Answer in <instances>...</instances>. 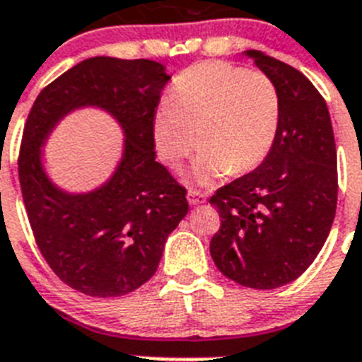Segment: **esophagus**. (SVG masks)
<instances>
[{"instance_id":"34e87169","label":"esophagus","mask_w":362,"mask_h":362,"mask_svg":"<svg viewBox=\"0 0 362 362\" xmlns=\"http://www.w3.org/2000/svg\"><path fill=\"white\" fill-rule=\"evenodd\" d=\"M187 199H188V203L190 204H201V203H204V201H206V197H204V194H201V192H197V190H188V194H187Z\"/></svg>"}]
</instances>
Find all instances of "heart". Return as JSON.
Here are the masks:
<instances>
[{
  "mask_svg": "<svg viewBox=\"0 0 362 362\" xmlns=\"http://www.w3.org/2000/svg\"><path fill=\"white\" fill-rule=\"evenodd\" d=\"M277 123L279 95L267 74L206 62L179 76L172 98L153 112L152 134L158 153L172 168L199 146L190 179L210 185L263 161Z\"/></svg>",
  "mask_w": 362,
  "mask_h": 362,
  "instance_id": "obj_1",
  "label": "heart"
}]
</instances>
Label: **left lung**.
<instances>
[{"label": "left lung", "mask_w": 362, "mask_h": 362, "mask_svg": "<svg viewBox=\"0 0 362 362\" xmlns=\"http://www.w3.org/2000/svg\"><path fill=\"white\" fill-rule=\"evenodd\" d=\"M246 56L279 95V123L264 161L210 197L221 228L210 254L223 276L255 290L296 281L325 245L337 206V152L322 95L293 66Z\"/></svg>", "instance_id": "obj_1"}]
</instances>
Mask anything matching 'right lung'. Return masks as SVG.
Returning a JSON list of instances; mask_svg holds the SVG:
<instances>
[{"label": "right lung", "instance_id": "obj_1", "mask_svg": "<svg viewBox=\"0 0 362 362\" xmlns=\"http://www.w3.org/2000/svg\"><path fill=\"white\" fill-rule=\"evenodd\" d=\"M168 79L158 62L95 56L54 79L32 105L19 150L25 209L45 261L85 296L117 297L145 284L188 212L187 190L153 152V112ZM85 106L120 123L124 156L101 187L70 194L46 175L40 148L66 113Z\"/></svg>", "mask_w": 362, "mask_h": 362}]
</instances>
